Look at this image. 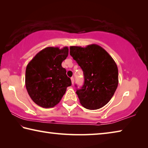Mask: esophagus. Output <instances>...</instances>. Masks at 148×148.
<instances>
[{
    "instance_id": "esophagus-1",
    "label": "esophagus",
    "mask_w": 148,
    "mask_h": 148,
    "mask_svg": "<svg viewBox=\"0 0 148 148\" xmlns=\"http://www.w3.org/2000/svg\"><path fill=\"white\" fill-rule=\"evenodd\" d=\"M71 82H72V84H74V78L73 77H71Z\"/></svg>"
}]
</instances>
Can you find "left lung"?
<instances>
[{
  "mask_svg": "<svg viewBox=\"0 0 148 148\" xmlns=\"http://www.w3.org/2000/svg\"><path fill=\"white\" fill-rule=\"evenodd\" d=\"M70 54L84 72V84L76 91L80 104L88 110L102 108L112 98L118 86L116 62L97 44L71 46Z\"/></svg>",
  "mask_w": 148,
  "mask_h": 148,
  "instance_id": "8db88e82",
  "label": "left lung"
}]
</instances>
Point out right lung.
I'll use <instances>...</instances> for the list:
<instances>
[{
  "label": "right lung",
  "mask_w": 148,
  "mask_h": 148,
  "mask_svg": "<svg viewBox=\"0 0 148 148\" xmlns=\"http://www.w3.org/2000/svg\"><path fill=\"white\" fill-rule=\"evenodd\" d=\"M69 55L68 47L59 49L47 47L41 50L27 64L25 86L30 97L37 105L45 108L59 103L71 86L66 69L61 63Z\"/></svg>",
  "instance_id": "obj_1"
}]
</instances>
